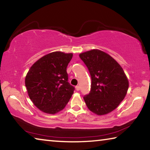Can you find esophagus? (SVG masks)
Listing matches in <instances>:
<instances>
[{"instance_id": "esophagus-1", "label": "esophagus", "mask_w": 150, "mask_h": 150, "mask_svg": "<svg viewBox=\"0 0 150 150\" xmlns=\"http://www.w3.org/2000/svg\"><path fill=\"white\" fill-rule=\"evenodd\" d=\"M75 88H76V90H77V91H79L80 90V87H79V86H76Z\"/></svg>"}]
</instances>
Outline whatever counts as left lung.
<instances>
[{
	"instance_id": "8db88e82",
	"label": "left lung",
	"mask_w": 150,
	"mask_h": 150,
	"mask_svg": "<svg viewBox=\"0 0 150 150\" xmlns=\"http://www.w3.org/2000/svg\"><path fill=\"white\" fill-rule=\"evenodd\" d=\"M91 77L90 93L83 98L88 108L105 115L118 107L128 91L129 82L122 68L110 55L99 50L79 54Z\"/></svg>"
}]
</instances>
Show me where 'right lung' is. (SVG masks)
I'll list each match as a JSON object with an SVG mask.
<instances>
[{
	"instance_id": "obj_1",
	"label": "right lung",
	"mask_w": 150,
	"mask_h": 150,
	"mask_svg": "<svg viewBox=\"0 0 150 150\" xmlns=\"http://www.w3.org/2000/svg\"><path fill=\"white\" fill-rule=\"evenodd\" d=\"M73 54L54 52L44 55L30 67L25 78L28 94L34 105L45 113L62 110L75 90L68 82L67 67Z\"/></svg>"
}]
</instances>
